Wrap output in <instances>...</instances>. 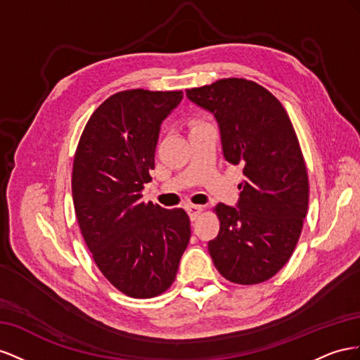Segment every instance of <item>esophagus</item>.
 <instances>
[{
    "mask_svg": "<svg viewBox=\"0 0 360 360\" xmlns=\"http://www.w3.org/2000/svg\"><path fill=\"white\" fill-rule=\"evenodd\" d=\"M202 211H203L202 205H187V212H188L191 220H196Z\"/></svg>",
    "mask_w": 360,
    "mask_h": 360,
    "instance_id": "obj_1",
    "label": "esophagus"
}]
</instances>
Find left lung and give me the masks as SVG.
<instances>
[{"instance_id":"left-lung-1","label":"left lung","mask_w":360,"mask_h":360,"mask_svg":"<svg viewBox=\"0 0 360 360\" xmlns=\"http://www.w3.org/2000/svg\"><path fill=\"white\" fill-rule=\"evenodd\" d=\"M187 98L214 116L223 157L244 173L237 207H215L220 231L208 243L215 269L233 283L269 281L291 258L309 202L288 112L269 90L244 78L188 89Z\"/></svg>"}]
</instances>
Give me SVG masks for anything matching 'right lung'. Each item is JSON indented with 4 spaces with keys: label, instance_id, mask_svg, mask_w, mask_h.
Wrapping results in <instances>:
<instances>
[{
    "label": "right lung",
    "instance_id": "add662e5",
    "mask_svg": "<svg viewBox=\"0 0 360 360\" xmlns=\"http://www.w3.org/2000/svg\"><path fill=\"white\" fill-rule=\"evenodd\" d=\"M182 96L181 90L119 91L90 116L75 153L72 198L81 233L101 273L134 299L169 288L190 241L186 211L141 199L161 123Z\"/></svg>",
    "mask_w": 360,
    "mask_h": 360
}]
</instances>
